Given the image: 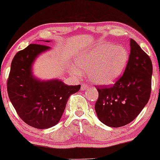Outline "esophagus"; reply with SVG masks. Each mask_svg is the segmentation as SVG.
I'll list each match as a JSON object with an SVG mask.
<instances>
[{
  "label": "esophagus",
  "mask_w": 160,
  "mask_h": 160,
  "mask_svg": "<svg viewBox=\"0 0 160 160\" xmlns=\"http://www.w3.org/2000/svg\"><path fill=\"white\" fill-rule=\"evenodd\" d=\"M88 88H89V87L87 85V84H85V83H81V88H80V89H81L82 91L86 90V89H87Z\"/></svg>",
  "instance_id": "obj_1"
}]
</instances>
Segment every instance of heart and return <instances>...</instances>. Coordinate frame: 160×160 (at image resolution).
Listing matches in <instances>:
<instances>
[{
  "label": "heart",
  "mask_w": 160,
  "mask_h": 160,
  "mask_svg": "<svg viewBox=\"0 0 160 160\" xmlns=\"http://www.w3.org/2000/svg\"><path fill=\"white\" fill-rule=\"evenodd\" d=\"M129 54L122 45L99 43L75 58L78 73L88 71L89 80L98 85L108 86L116 83L127 68Z\"/></svg>",
  "instance_id": "obj_1"
}]
</instances>
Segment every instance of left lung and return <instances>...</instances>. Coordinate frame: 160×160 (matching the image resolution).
Masks as SVG:
<instances>
[{"label":"left lung","instance_id":"1","mask_svg":"<svg viewBox=\"0 0 160 160\" xmlns=\"http://www.w3.org/2000/svg\"><path fill=\"white\" fill-rule=\"evenodd\" d=\"M128 63L124 74L109 88H99L95 110L100 122L119 128L131 123L150 99L152 61L134 39L130 40Z\"/></svg>","mask_w":160,"mask_h":160}]
</instances>
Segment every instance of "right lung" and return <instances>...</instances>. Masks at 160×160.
I'll list each match as a JSON object with an SVG mask.
<instances>
[{"label": "right lung", "mask_w": 160, "mask_h": 160, "mask_svg": "<svg viewBox=\"0 0 160 160\" xmlns=\"http://www.w3.org/2000/svg\"><path fill=\"white\" fill-rule=\"evenodd\" d=\"M50 42V41H44ZM46 45L30 44L16 54L8 80L9 99L24 122L38 129L56 125L61 120L70 96L80 85L68 86L59 79L42 80L33 73L38 56L50 50Z\"/></svg>", "instance_id": "obj_1"}]
</instances>
